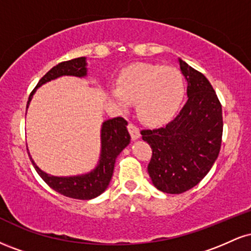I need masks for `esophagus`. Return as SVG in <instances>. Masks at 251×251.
<instances>
[{"label":"esophagus","instance_id":"1","mask_svg":"<svg viewBox=\"0 0 251 251\" xmlns=\"http://www.w3.org/2000/svg\"><path fill=\"white\" fill-rule=\"evenodd\" d=\"M127 128H128L129 134H131V138H132V139H133V140L138 139V138L140 137V131H139V128H138L137 126L134 125V124L129 123L128 125H127Z\"/></svg>","mask_w":251,"mask_h":251}]
</instances>
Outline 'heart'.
Listing matches in <instances>:
<instances>
[{"instance_id":"b5f03b06","label":"heart","mask_w":251,"mask_h":251,"mask_svg":"<svg viewBox=\"0 0 251 251\" xmlns=\"http://www.w3.org/2000/svg\"><path fill=\"white\" fill-rule=\"evenodd\" d=\"M184 93L185 85L179 71L139 63L124 72L118 87L111 89V98L122 106L135 102V111L142 122L159 125L177 113Z\"/></svg>"}]
</instances>
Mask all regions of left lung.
I'll list each match as a JSON object with an SVG mask.
<instances>
[{"mask_svg": "<svg viewBox=\"0 0 251 251\" xmlns=\"http://www.w3.org/2000/svg\"><path fill=\"white\" fill-rule=\"evenodd\" d=\"M188 101L165 126L143 129L152 149L148 171L153 185L166 194H183L205 177L217 159L223 134L222 105L211 83L183 60Z\"/></svg>", "mask_w": 251, "mask_h": 251, "instance_id": "1", "label": "left lung"}]
</instances>
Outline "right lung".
Returning <instances> with one entry per match:
<instances>
[{
    "label": "right lung",
    "mask_w": 251,
    "mask_h": 251,
    "mask_svg": "<svg viewBox=\"0 0 251 251\" xmlns=\"http://www.w3.org/2000/svg\"><path fill=\"white\" fill-rule=\"evenodd\" d=\"M86 65H87L86 57L82 56L60 62L59 65L54 66L50 72H47L41 77V80L37 82L36 87L33 89L29 99H28L27 108L37 87L50 81V80L57 79V77L63 75L85 77L87 75ZM126 126H127V122L122 117L108 119L102 123L101 153H100L99 163L93 171L86 175L72 176V177L50 176L39 169V166L31 159L29 152H28V155H29L31 164H33L40 177L56 192L66 196V197L75 198V200H92V198H96L99 195H101L107 189L112 175H113L117 157L129 144L131 137H129Z\"/></svg>",
    "instance_id": "1"
}]
</instances>
